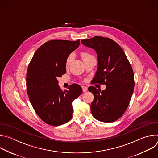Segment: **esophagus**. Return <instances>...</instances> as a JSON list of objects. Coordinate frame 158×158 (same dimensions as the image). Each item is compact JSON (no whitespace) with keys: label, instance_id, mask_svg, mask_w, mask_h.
I'll return each mask as SVG.
<instances>
[{"label":"esophagus","instance_id":"obj_1","mask_svg":"<svg viewBox=\"0 0 158 158\" xmlns=\"http://www.w3.org/2000/svg\"><path fill=\"white\" fill-rule=\"evenodd\" d=\"M82 91L83 92H86L87 91V87L85 85H82Z\"/></svg>","mask_w":158,"mask_h":158}]
</instances>
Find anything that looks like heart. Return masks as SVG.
<instances>
[{
    "mask_svg": "<svg viewBox=\"0 0 158 158\" xmlns=\"http://www.w3.org/2000/svg\"><path fill=\"white\" fill-rule=\"evenodd\" d=\"M81 56H82V58L83 60H84L85 59H87V58H89V57H91L92 56H91V55H90V54H89V53H87V52H82L81 53ZM73 57H74L73 54H70L69 56L68 57H67V60H66V65H68L69 64H70V63L72 62V60H73Z\"/></svg>",
    "mask_w": 158,
    "mask_h": 158,
    "instance_id": "obj_1",
    "label": "heart"
}]
</instances>
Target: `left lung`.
I'll list each match as a JSON object with an SVG mask.
<instances>
[{"label":"left lung","instance_id":"8db88e82","mask_svg":"<svg viewBox=\"0 0 158 158\" xmlns=\"http://www.w3.org/2000/svg\"><path fill=\"white\" fill-rule=\"evenodd\" d=\"M85 46L97 53L98 67L94 82L105 84V90L88 88L94 95L91 104L93 117L102 122L119 119L127 109L134 87L132 67L119 45L107 37L95 36L82 40Z\"/></svg>","mask_w":158,"mask_h":158}]
</instances>
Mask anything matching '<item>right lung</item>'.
I'll use <instances>...</instances> for the list:
<instances>
[{
    "label": "right lung",
    "mask_w": 158,
    "mask_h": 158,
    "mask_svg": "<svg viewBox=\"0 0 158 158\" xmlns=\"http://www.w3.org/2000/svg\"><path fill=\"white\" fill-rule=\"evenodd\" d=\"M80 40H52L36 51L28 66L26 76L27 94L39 117L51 126L69 121L73 113L72 103L82 92L73 84L62 91L57 78L66 72V60L79 46Z\"/></svg>",
    "instance_id": "obj_1"
}]
</instances>
